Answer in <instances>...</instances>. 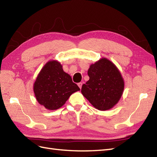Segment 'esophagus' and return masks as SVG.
Returning a JSON list of instances; mask_svg holds the SVG:
<instances>
[{
	"label": "esophagus",
	"instance_id": "34e87169",
	"mask_svg": "<svg viewBox=\"0 0 157 157\" xmlns=\"http://www.w3.org/2000/svg\"><path fill=\"white\" fill-rule=\"evenodd\" d=\"M78 86H79V87L80 88V89H82V82L78 83Z\"/></svg>",
	"mask_w": 157,
	"mask_h": 157
}]
</instances>
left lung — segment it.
Listing matches in <instances>:
<instances>
[{
    "label": "left lung",
    "instance_id": "1",
    "mask_svg": "<svg viewBox=\"0 0 157 157\" xmlns=\"http://www.w3.org/2000/svg\"><path fill=\"white\" fill-rule=\"evenodd\" d=\"M90 79L83 84L82 94L96 109L113 108L123 95L124 82L119 70L111 60L102 58L90 65Z\"/></svg>",
    "mask_w": 157,
    "mask_h": 157
}]
</instances>
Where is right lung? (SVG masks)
Listing matches in <instances>:
<instances>
[{
  "mask_svg": "<svg viewBox=\"0 0 157 157\" xmlns=\"http://www.w3.org/2000/svg\"><path fill=\"white\" fill-rule=\"evenodd\" d=\"M33 90L40 105L48 110H56L66 103L72 94L80 89L72 82L71 76L63 71L61 63L52 59L40 71Z\"/></svg>",
  "mask_w": 157,
  "mask_h": 157,
  "instance_id": "obj_1",
  "label": "right lung"
}]
</instances>
